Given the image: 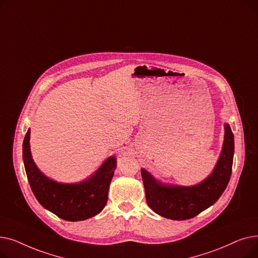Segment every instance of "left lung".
I'll use <instances>...</instances> for the list:
<instances>
[{"label":"left lung","mask_w":258,"mask_h":258,"mask_svg":"<svg viewBox=\"0 0 258 258\" xmlns=\"http://www.w3.org/2000/svg\"><path fill=\"white\" fill-rule=\"evenodd\" d=\"M223 147L218 162L206 179L192 186L167 184L141 168L148 206L157 214L173 221H184L212 206L226 189L232 172L234 137L231 127L224 124Z\"/></svg>","instance_id":"obj_1"}]
</instances>
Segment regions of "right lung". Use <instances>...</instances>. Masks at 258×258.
Instances as JSON below:
<instances>
[{
	"mask_svg": "<svg viewBox=\"0 0 258 258\" xmlns=\"http://www.w3.org/2000/svg\"><path fill=\"white\" fill-rule=\"evenodd\" d=\"M29 141L30 128L23 142V160L32 192L40 205L70 222L85 221L101 212L117 167L115 156L108 157L89 178L77 183H60L47 177L36 166Z\"/></svg>",
	"mask_w": 258,
	"mask_h": 258,
	"instance_id": "right-lung-1",
	"label": "right lung"
}]
</instances>
